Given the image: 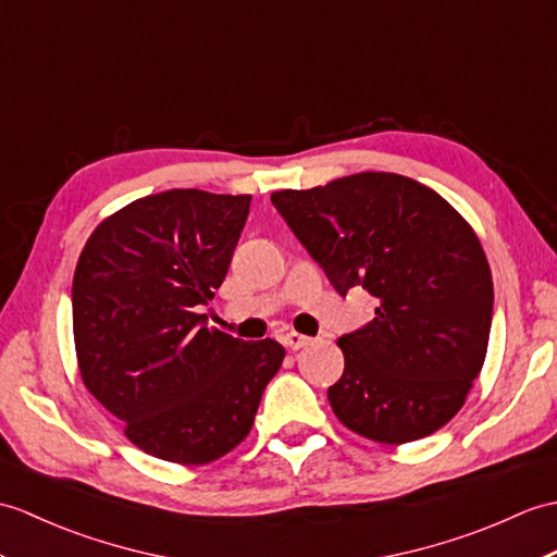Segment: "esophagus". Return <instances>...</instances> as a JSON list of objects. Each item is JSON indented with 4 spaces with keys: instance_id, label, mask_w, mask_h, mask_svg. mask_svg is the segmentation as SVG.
Instances as JSON below:
<instances>
[{
    "instance_id": "34e87169",
    "label": "esophagus",
    "mask_w": 557,
    "mask_h": 557,
    "mask_svg": "<svg viewBox=\"0 0 557 557\" xmlns=\"http://www.w3.org/2000/svg\"><path fill=\"white\" fill-rule=\"evenodd\" d=\"M282 342H284V346L292 348V351H299V348L310 344V337H306V334H299V332H287Z\"/></svg>"
}]
</instances>
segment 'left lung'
I'll list each match as a JSON object with an SVG mask.
<instances>
[{
    "label": "left lung",
    "mask_w": 557,
    "mask_h": 557,
    "mask_svg": "<svg viewBox=\"0 0 557 557\" xmlns=\"http://www.w3.org/2000/svg\"><path fill=\"white\" fill-rule=\"evenodd\" d=\"M270 201L342 296L368 289L380 306L337 342L344 374L334 416L380 444L430 436L480 377L494 280L480 239L442 194L396 173H356Z\"/></svg>",
    "instance_id": "obj_1"
}]
</instances>
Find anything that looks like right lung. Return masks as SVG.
<instances>
[{
  "instance_id": "1",
  "label": "right lung",
  "mask_w": 557,
  "mask_h": 557,
  "mask_svg": "<svg viewBox=\"0 0 557 557\" xmlns=\"http://www.w3.org/2000/svg\"><path fill=\"white\" fill-rule=\"evenodd\" d=\"M251 194L168 189L103 218L77 258L73 339L83 384L145 454L206 465L239 446L284 360L275 339L209 327Z\"/></svg>"
}]
</instances>
